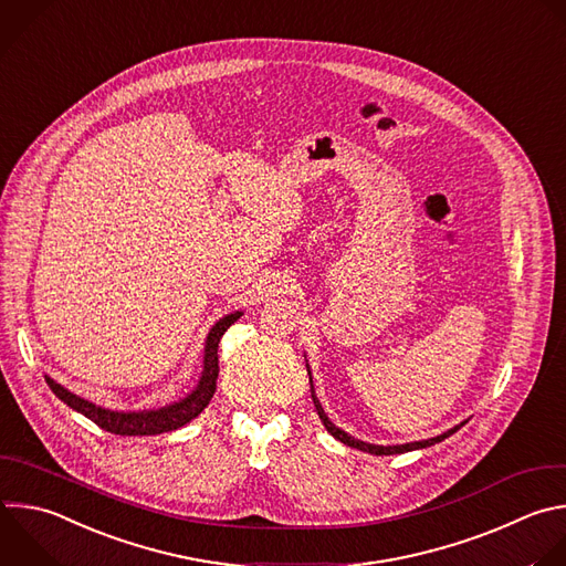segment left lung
I'll list each match as a JSON object with an SVG mask.
<instances>
[{
    "label": "left lung",
    "instance_id": "obj_1",
    "mask_svg": "<svg viewBox=\"0 0 566 566\" xmlns=\"http://www.w3.org/2000/svg\"><path fill=\"white\" fill-rule=\"evenodd\" d=\"M304 357H306V355H304ZM306 368H308V361H306ZM308 385H311V398H313V405H315V409H317V416H319L322 424L326 427V431H328V433H331L335 440L344 442L346 447H350V449H359V451H364V453H370V455H396V453H407V451H416V449H427V447H433V444H438V442L447 440L449 436H453L455 431H460V429L467 424V420H464V422L455 424L453 429L444 431L442 436H436V438H429V440H420V442H407V444H389V447H385V444H370V442H361V440H357V438L348 436L346 431H342L339 427H335V424L328 420V416L324 413V409H322V405H319V400H317V396H315V389H313V378H311V368H308Z\"/></svg>",
    "mask_w": 566,
    "mask_h": 566
}]
</instances>
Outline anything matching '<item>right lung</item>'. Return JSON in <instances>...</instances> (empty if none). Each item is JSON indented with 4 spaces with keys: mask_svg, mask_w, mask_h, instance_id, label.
Masks as SVG:
<instances>
[{
    "mask_svg": "<svg viewBox=\"0 0 566 566\" xmlns=\"http://www.w3.org/2000/svg\"><path fill=\"white\" fill-rule=\"evenodd\" d=\"M244 315V311H233L224 317H220L207 339H205V359H202V373H200V380L196 385V389L166 405L159 409H142V411H113L106 407H99L95 402H88L80 396H75L73 391H69L66 387L57 385L49 375L46 385L51 387V391L73 411L82 413L84 418L93 420L97 427H102L104 431H111L115 436H157V433H166V431H175L184 424L191 422L193 418H198L211 402L216 387H218V344L222 339V335L227 333V328L238 322Z\"/></svg>",
    "mask_w": 566,
    "mask_h": 566,
    "instance_id": "add662e5",
    "label": "right lung"
}]
</instances>
